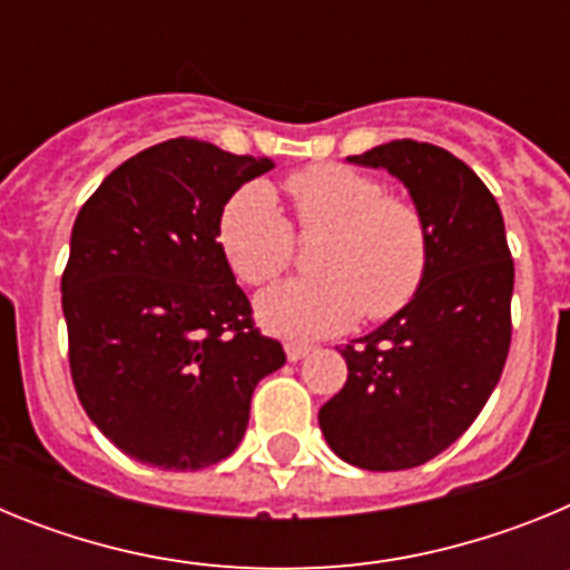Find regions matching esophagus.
<instances>
[{"label":"esophagus","mask_w":570,"mask_h":570,"mask_svg":"<svg viewBox=\"0 0 570 570\" xmlns=\"http://www.w3.org/2000/svg\"><path fill=\"white\" fill-rule=\"evenodd\" d=\"M285 354H288L291 362H299L302 356L311 354V345H305V342H285Z\"/></svg>","instance_id":"1"}]
</instances>
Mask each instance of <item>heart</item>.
I'll return each mask as SVG.
<instances>
[{"instance_id":"heart-1","label":"heart","mask_w":570,"mask_h":570,"mask_svg":"<svg viewBox=\"0 0 570 570\" xmlns=\"http://www.w3.org/2000/svg\"><path fill=\"white\" fill-rule=\"evenodd\" d=\"M302 234L328 230L316 250L320 276L285 279L256 299L262 328L291 340H320L367 320H391L420 294L431 262V234L411 199L385 194L365 170L336 163L285 179ZM216 239L230 271L265 285L288 268L296 239L274 188L242 185L219 214Z\"/></svg>"}]
</instances>
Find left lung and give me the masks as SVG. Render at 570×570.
<instances>
[{
	"label": "left lung",
	"instance_id": "8db88e82",
	"mask_svg": "<svg viewBox=\"0 0 570 570\" xmlns=\"http://www.w3.org/2000/svg\"><path fill=\"white\" fill-rule=\"evenodd\" d=\"M347 159L402 179L425 216L431 262L407 308L340 347L347 380L320 407V428L340 460L405 471L460 440L500 382L513 259L493 194L445 148L394 139Z\"/></svg>",
	"mask_w": 570,
	"mask_h": 570
}]
</instances>
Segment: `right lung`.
<instances>
[{"instance_id": "add662e5", "label": "right lung", "mask_w": 570, "mask_h": 570, "mask_svg": "<svg viewBox=\"0 0 570 570\" xmlns=\"http://www.w3.org/2000/svg\"><path fill=\"white\" fill-rule=\"evenodd\" d=\"M271 168L176 136L110 170L73 223L70 376L90 422L145 465L199 471L234 454L256 382L285 365L216 242L225 203Z\"/></svg>"}]
</instances>
